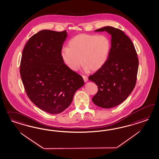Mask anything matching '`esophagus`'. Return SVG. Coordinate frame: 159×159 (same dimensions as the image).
<instances>
[{
  "instance_id": "obj_1",
  "label": "esophagus",
  "mask_w": 159,
  "mask_h": 159,
  "mask_svg": "<svg viewBox=\"0 0 159 159\" xmlns=\"http://www.w3.org/2000/svg\"><path fill=\"white\" fill-rule=\"evenodd\" d=\"M83 80H84V82H87L88 81V77L87 76H85V75H83Z\"/></svg>"
}]
</instances>
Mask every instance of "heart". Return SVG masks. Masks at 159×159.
Listing matches in <instances>:
<instances>
[{
  "instance_id": "obj_1",
  "label": "heart",
  "mask_w": 159,
  "mask_h": 159,
  "mask_svg": "<svg viewBox=\"0 0 159 159\" xmlns=\"http://www.w3.org/2000/svg\"><path fill=\"white\" fill-rule=\"evenodd\" d=\"M69 47L63 48L61 53L67 67L77 71L83 62L86 68L96 71L107 61L111 49V41L105 35L80 34L69 41Z\"/></svg>"
}]
</instances>
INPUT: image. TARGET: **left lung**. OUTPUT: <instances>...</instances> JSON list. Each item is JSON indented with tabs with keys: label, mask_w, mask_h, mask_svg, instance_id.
<instances>
[{
	"label": "left lung",
	"mask_w": 159,
	"mask_h": 159,
	"mask_svg": "<svg viewBox=\"0 0 159 159\" xmlns=\"http://www.w3.org/2000/svg\"><path fill=\"white\" fill-rule=\"evenodd\" d=\"M111 35V47L108 59L89 80L94 82L98 92L92 101L104 108L123 102L133 91L136 82L139 60L134 45L120 29L107 26L95 30Z\"/></svg>",
	"instance_id": "left-lung-1"
}]
</instances>
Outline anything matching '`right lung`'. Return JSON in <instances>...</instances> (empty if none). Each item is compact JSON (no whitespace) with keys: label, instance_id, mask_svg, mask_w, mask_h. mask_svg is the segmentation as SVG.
Returning a JSON list of instances; mask_svg holds the SVG:
<instances>
[{"label":"right lung","instance_id":"1","mask_svg":"<svg viewBox=\"0 0 159 159\" xmlns=\"http://www.w3.org/2000/svg\"><path fill=\"white\" fill-rule=\"evenodd\" d=\"M66 31L43 30L25 44L20 72L30 100L43 111L57 114L66 110L75 92L84 84L83 77L69 69L61 58Z\"/></svg>","mask_w":159,"mask_h":159}]
</instances>
